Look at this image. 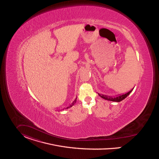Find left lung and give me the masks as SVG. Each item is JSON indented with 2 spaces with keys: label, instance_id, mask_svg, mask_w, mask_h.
<instances>
[{
  "label": "left lung",
  "instance_id": "left-lung-1",
  "mask_svg": "<svg viewBox=\"0 0 159 159\" xmlns=\"http://www.w3.org/2000/svg\"><path fill=\"white\" fill-rule=\"evenodd\" d=\"M132 90H133V89H132L131 90H130L129 92H128L127 93H125V94H123V95H122L117 96L116 97H114V98L110 97V96H108L103 95H101L100 94H98V95L100 96L102 98H103V99H106V100L111 101H114V102H120V101H122V100L124 99L125 98H126L127 96L129 95V93L131 92Z\"/></svg>",
  "mask_w": 159,
  "mask_h": 159
}]
</instances>
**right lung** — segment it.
<instances>
[{
    "instance_id": "add662e5",
    "label": "right lung",
    "mask_w": 159,
    "mask_h": 159,
    "mask_svg": "<svg viewBox=\"0 0 159 159\" xmlns=\"http://www.w3.org/2000/svg\"><path fill=\"white\" fill-rule=\"evenodd\" d=\"M76 99H77V96H76V98H75V99L74 101L71 103V104H70V105L68 106L67 107V108H70V107H72V106L74 105L76 103Z\"/></svg>"
}]
</instances>
